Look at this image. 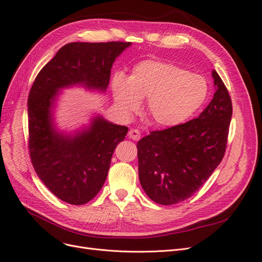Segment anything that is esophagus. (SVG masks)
I'll return each mask as SVG.
<instances>
[{
  "label": "esophagus",
  "mask_w": 262,
  "mask_h": 262,
  "mask_svg": "<svg viewBox=\"0 0 262 262\" xmlns=\"http://www.w3.org/2000/svg\"><path fill=\"white\" fill-rule=\"evenodd\" d=\"M128 135H129V138L132 139L133 141H139L141 139V132L137 129H131L129 131Z\"/></svg>",
  "instance_id": "34e87169"
}]
</instances>
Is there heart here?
I'll list each match as a JSON object with an SVG mask.
<instances>
[{"label":"heart","mask_w":262,"mask_h":262,"mask_svg":"<svg viewBox=\"0 0 262 262\" xmlns=\"http://www.w3.org/2000/svg\"><path fill=\"white\" fill-rule=\"evenodd\" d=\"M115 104L130 116L146 99L145 113L158 127L179 125L200 110L207 100V80L182 67L160 60H144L135 66L129 78L116 75L112 81Z\"/></svg>","instance_id":"b5f03b06"}]
</instances>
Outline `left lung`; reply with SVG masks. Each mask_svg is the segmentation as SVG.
I'll return each instance as SVG.
<instances>
[{
  "label": "left lung",
  "instance_id": "1",
  "mask_svg": "<svg viewBox=\"0 0 262 262\" xmlns=\"http://www.w3.org/2000/svg\"><path fill=\"white\" fill-rule=\"evenodd\" d=\"M212 75L216 92L200 116L151 131L138 143L140 182L156 203L172 205L190 198L224 158L232 102L215 70Z\"/></svg>",
  "mask_w": 262,
  "mask_h": 262
}]
</instances>
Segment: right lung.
Masks as SVG:
<instances>
[{"instance_id":"obj_1","label":"right lung","mask_w":262,"mask_h":262,"mask_svg":"<svg viewBox=\"0 0 262 262\" xmlns=\"http://www.w3.org/2000/svg\"><path fill=\"white\" fill-rule=\"evenodd\" d=\"M130 41L69 43L39 71L28 98L30 158L48 189L73 205L86 204L105 182L112 156L128 127L96 117L74 137L57 132L51 107L61 88L82 85L105 91L114 61Z\"/></svg>"}]
</instances>
